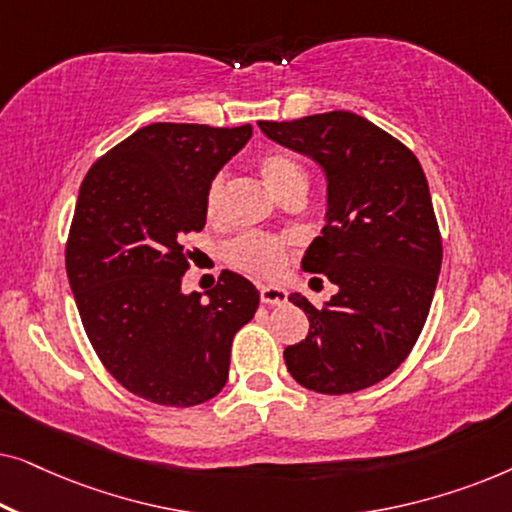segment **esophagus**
I'll return each mask as SVG.
<instances>
[{"label": "esophagus", "instance_id": "1", "mask_svg": "<svg viewBox=\"0 0 512 512\" xmlns=\"http://www.w3.org/2000/svg\"><path fill=\"white\" fill-rule=\"evenodd\" d=\"M289 293L282 286H261V303L263 305H284Z\"/></svg>", "mask_w": 512, "mask_h": 512}]
</instances>
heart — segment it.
I'll list each match as a JSON object with an SVG mask.
<instances>
[{
	"instance_id": "heart-1",
	"label": "heart",
	"mask_w": 512,
	"mask_h": 512,
	"mask_svg": "<svg viewBox=\"0 0 512 512\" xmlns=\"http://www.w3.org/2000/svg\"><path fill=\"white\" fill-rule=\"evenodd\" d=\"M265 184L270 186L272 193L284 195L293 186H307V174L303 165L296 158L286 156V153H268L258 163ZM223 193H226V179L223 174L209 181L205 193V209L209 216L219 212ZM286 254H289V242L279 235L268 233H242L228 244L226 256L228 261L244 272L258 277H272L284 268Z\"/></svg>"
}]
</instances>
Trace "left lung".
<instances>
[{
  "label": "left lung",
  "mask_w": 512,
  "mask_h": 512,
  "mask_svg": "<svg viewBox=\"0 0 512 512\" xmlns=\"http://www.w3.org/2000/svg\"><path fill=\"white\" fill-rule=\"evenodd\" d=\"M258 128L317 160L328 184L326 226L307 247L303 270L324 275L338 293L324 307L291 293L310 333L284 349L286 368L317 394L373 387L408 359L438 284L443 242L422 165L352 111Z\"/></svg>",
  "instance_id": "8db88e82"
}]
</instances>
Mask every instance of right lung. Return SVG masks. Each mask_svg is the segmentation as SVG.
Masks as SVG:
<instances>
[{"label":"right lung","mask_w":512,"mask_h":512,"mask_svg":"<svg viewBox=\"0 0 512 512\" xmlns=\"http://www.w3.org/2000/svg\"><path fill=\"white\" fill-rule=\"evenodd\" d=\"M251 125L151 123L90 167L65 249L83 328L102 366L130 394L170 408L214 398L230 347L258 307L256 286L223 270L202 300L181 291L205 228V193L249 142Z\"/></svg>","instance_id":"add662e5"}]
</instances>
